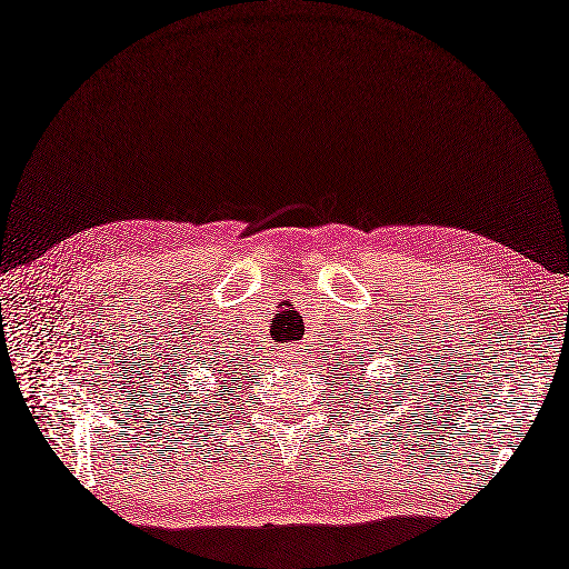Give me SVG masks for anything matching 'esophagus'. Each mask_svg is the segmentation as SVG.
<instances>
[{
    "label": "esophagus",
    "mask_w": 569,
    "mask_h": 569,
    "mask_svg": "<svg viewBox=\"0 0 569 569\" xmlns=\"http://www.w3.org/2000/svg\"><path fill=\"white\" fill-rule=\"evenodd\" d=\"M306 352H308V349H300V347H286V349H283V357H286V359H291L293 365H298V361H303V359H306Z\"/></svg>",
    "instance_id": "1"
}]
</instances>
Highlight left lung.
<instances>
[{"mask_svg":"<svg viewBox=\"0 0 569 569\" xmlns=\"http://www.w3.org/2000/svg\"><path fill=\"white\" fill-rule=\"evenodd\" d=\"M337 365H340V361H337ZM349 367H355V365H349ZM359 379H361V377H357V381H359ZM342 380L348 381L347 385H342L340 381V386H347V389H349V386H355V383H357V381H355V373H352V369H347V371L342 373ZM365 391L369 393V386H367V389H365Z\"/></svg>","mask_w":569,"mask_h":569,"instance_id":"obj_1","label":"left lung"}]
</instances>
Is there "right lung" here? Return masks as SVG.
I'll return each instance as SVG.
<instances>
[{
    "label": "right lung",
    "mask_w": 569,
    "mask_h": 569,
    "mask_svg": "<svg viewBox=\"0 0 569 569\" xmlns=\"http://www.w3.org/2000/svg\"><path fill=\"white\" fill-rule=\"evenodd\" d=\"M220 371H222V369H220Z\"/></svg>",
    "instance_id": "1"
}]
</instances>
